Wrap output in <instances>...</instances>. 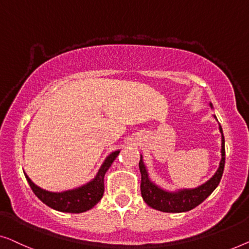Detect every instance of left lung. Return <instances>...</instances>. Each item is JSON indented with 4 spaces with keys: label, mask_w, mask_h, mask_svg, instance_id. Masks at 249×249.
<instances>
[{
    "label": "left lung",
    "mask_w": 249,
    "mask_h": 249,
    "mask_svg": "<svg viewBox=\"0 0 249 249\" xmlns=\"http://www.w3.org/2000/svg\"><path fill=\"white\" fill-rule=\"evenodd\" d=\"M210 107L213 108L211 103H210ZM219 131L221 133V160H220L218 170L208 181L195 188H183V190L173 192L161 188L150 179L148 169L141 156L139 162L140 173H141V194L144 202L150 208L168 213L187 212L201 204L209 195H211L212 192L218 187L223 169H225V136H223L221 125H219Z\"/></svg>",
    "instance_id": "8db88e82"
}]
</instances>
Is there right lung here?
I'll return each instance as SVG.
<instances>
[{
	"label": "right lung",
	"mask_w": 249,
	"mask_h": 249,
	"mask_svg": "<svg viewBox=\"0 0 249 249\" xmlns=\"http://www.w3.org/2000/svg\"><path fill=\"white\" fill-rule=\"evenodd\" d=\"M118 155H120V150L109 153L100 166L93 179H91L82 186L73 188V190L50 192L37 186L28 177L26 173H24V176H26L27 181L29 183L35 195L47 206L59 212L82 213L92 209L103 197L105 191V174L107 173V170L109 169L111 163L114 162V160L117 158Z\"/></svg>",
	"instance_id": "1"
}]
</instances>
